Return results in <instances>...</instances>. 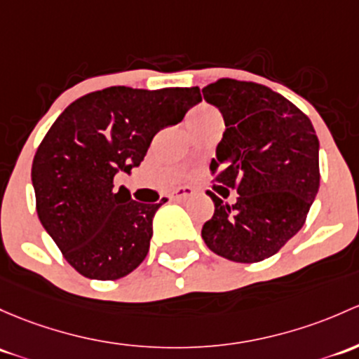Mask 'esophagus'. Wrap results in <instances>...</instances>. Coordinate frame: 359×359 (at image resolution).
<instances>
[{
    "label": "esophagus",
    "mask_w": 359,
    "mask_h": 359,
    "mask_svg": "<svg viewBox=\"0 0 359 359\" xmlns=\"http://www.w3.org/2000/svg\"><path fill=\"white\" fill-rule=\"evenodd\" d=\"M192 194H194V189H192L191 186H184V187H177V189L170 192V198H172L173 201H182V199L191 198Z\"/></svg>",
    "instance_id": "34e87169"
}]
</instances>
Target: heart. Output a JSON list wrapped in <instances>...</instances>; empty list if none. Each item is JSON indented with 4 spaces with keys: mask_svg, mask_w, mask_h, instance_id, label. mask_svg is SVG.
<instances>
[{
    "mask_svg": "<svg viewBox=\"0 0 359 359\" xmlns=\"http://www.w3.org/2000/svg\"><path fill=\"white\" fill-rule=\"evenodd\" d=\"M213 118H220L218 113L210 107H199L196 108L194 111H191L189 115V126H194V123L205 122V120H213Z\"/></svg>",
    "mask_w": 359,
    "mask_h": 359,
    "instance_id": "obj_1",
    "label": "heart"
}]
</instances>
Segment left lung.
<instances>
[{
  "mask_svg": "<svg viewBox=\"0 0 359 359\" xmlns=\"http://www.w3.org/2000/svg\"><path fill=\"white\" fill-rule=\"evenodd\" d=\"M203 96L225 122L210 170L239 198L225 205L208 192L215 213L201 236L230 262H262L306 222L320 187L318 137L308 116L266 86L222 79Z\"/></svg>",
  "mask_w": 359,
  "mask_h": 359,
  "instance_id": "8db88e82",
  "label": "left lung"
}]
</instances>
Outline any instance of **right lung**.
I'll return each mask as SVG.
<instances>
[{"instance_id":"1","label":"right lung","mask_w":359,"mask_h":359,"mask_svg":"<svg viewBox=\"0 0 359 359\" xmlns=\"http://www.w3.org/2000/svg\"><path fill=\"white\" fill-rule=\"evenodd\" d=\"M201 101L198 88L115 86L69 104L32 161L36 210L67 262L94 280H116L149 251L154 205L134 201L113 179L144 160L154 134L182 122Z\"/></svg>"}]
</instances>
